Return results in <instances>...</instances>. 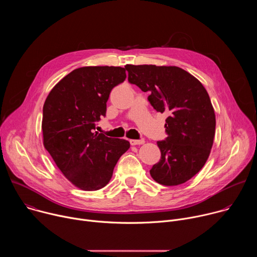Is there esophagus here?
Listing matches in <instances>:
<instances>
[{"instance_id": "34e87169", "label": "esophagus", "mask_w": 257, "mask_h": 257, "mask_svg": "<svg viewBox=\"0 0 257 257\" xmlns=\"http://www.w3.org/2000/svg\"><path fill=\"white\" fill-rule=\"evenodd\" d=\"M145 141H144V139L142 138V139H138V140H136V139H131L130 140V143L132 144V145H140V144H143Z\"/></svg>"}]
</instances>
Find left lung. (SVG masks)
<instances>
[{
  "instance_id": "obj_1",
  "label": "left lung",
  "mask_w": 257,
  "mask_h": 257,
  "mask_svg": "<svg viewBox=\"0 0 257 257\" xmlns=\"http://www.w3.org/2000/svg\"><path fill=\"white\" fill-rule=\"evenodd\" d=\"M128 80L166 113V137L158 141L161 160L150 173L165 186L187 182L204 166L215 132V116L207 91L187 71L176 66L126 65Z\"/></svg>"
}]
</instances>
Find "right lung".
Segmentation results:
<instances>
[{"instance_id":"obj_1","label":"right lung","mask_w":257,"mask_h":257,"mask_svg":"<svg viewBox=\"0 0 257 257\" xmlns=\"http://www.w3.org/2000/svg\"><path fill=\"white\" fill-rule=\"evenodd\" d=\"M126 77L122 67L78 68L65 76L45 101V148L65 177L82 190L104 187L130 148L125 139L95 132V123L105 117L109 93Z\"/></svg>"}]
</instances>
